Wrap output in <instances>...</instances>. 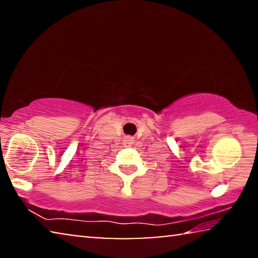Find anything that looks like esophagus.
I'll return each instance as SVG.
<instances>
[{"instance_id":"esophagus-1","label":"esophagus","mask_w":258,"mask_h":258,"mask_svg":"<svg viewBox=\"0 0 258 258\" xmlns=\"http://www.w3.org/2000/svg\"><path fill=\"white\" fill-rule=\"evenodd\" d=\"M133 142H134V140H133V138H130V137H126L125 139H124V141H123V143H124V147H131L133 145Z\"/></svg>"}]
</instances>
